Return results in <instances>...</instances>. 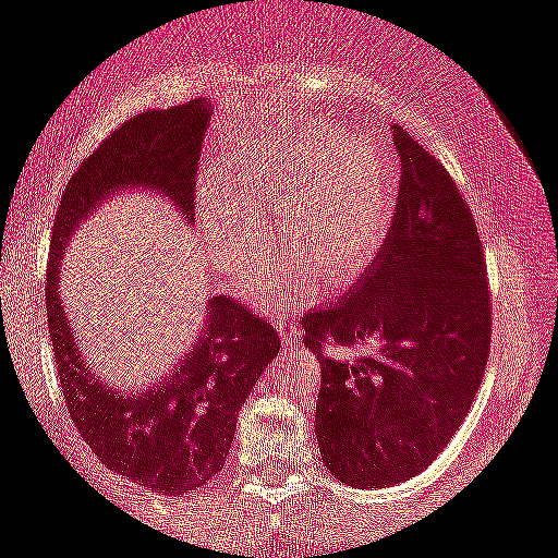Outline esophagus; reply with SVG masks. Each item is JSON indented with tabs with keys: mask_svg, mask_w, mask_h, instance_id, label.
Wrapping results in <instances>:
<instances>
[{
	"mask_svg": "<svg viewBox=\"0 0 558 558\" xmlns=\"http://www.w3.org/2000/svg\"><path fill=\"white\" fill-rule=\"evenodd\" d=\"M276 331H279V339H282L288 348H293V344L299 342V323H295V315L290 306H288V312H284V315L276 320Z\"/></svg>",
	"mask_w": 558,
	"mask_h": 558,
	"instance_id": "34e87169",
	"label": "esophagus"
}]
</instances>
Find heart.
I'll list each match as a JSON object with an SVG mask.
<instances>
[{
  "label": "heart",
  "instance_id": "1",
  "mask_svg": "<svg viewBox=\"0 0 558 558\" xmlns=\"http://www.w3.org/2000/svg\"><path fill=\"white\" fill-rule=\"evenodd\" d=\"M241 183L208 172L199 189L205 246L230 276L252 274L270 246L268 210H279L276 254L248 284L263 306L301 293L312 276L342 282L373 259L391 227L395 169L367 140L317 131L301 145H274L241 156Z\"/></svg>",
  "mask_w": 558,
  "mask_h": 558
}]
</instances>
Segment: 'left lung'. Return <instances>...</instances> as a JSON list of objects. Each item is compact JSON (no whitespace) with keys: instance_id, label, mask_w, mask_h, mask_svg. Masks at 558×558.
Returning <instances> with one entry per match:
<instances>
[{"instance_id":"obj_1","label":"left lung","mask_w":558,"mask_h":558,"mask_svg":"<svg viewBox=\"0 0 558 558\" xmlns=\"http://www.w3.org/2000/svg\"><path fill=\"white\" fill-rule=\"evenodd\" d=\"M402 163L395 225L348 295L306 312L320 359L315 435L333 480L389 487L427 469L471 411L490 353V293L474 216L444 167L391 131ZM360 350L326 360L322 342Z\"/></svg>"}]
</instances>
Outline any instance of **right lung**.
I'll list each match as a JSON object with an SVG mask.
<instances>
[{
	"label": "right lung",
	"instance_id": "right-lung-1",
	"mask_svg": "<svg viewBox=\"0 0 558 558\" xmlns=\"http://www.w3.org/2000/svg\"><path fill=\"white\" fill-rule=\"evenodd\" d=\"M205 129L208 109L196 100L134 117L82 163L51 235L46 315L68 411L106 469L158 496H183L225 469L238 411L282 342L268 320L216 295L205 304V320L189 350L161 380L142 389L109 384L89 367L68 323L60 295L62 257L82 221L129 185L161 191L191 225Z\"/></svg>",
	"mask_w": 558,
	"mask_h": 558
}]
</instances>
